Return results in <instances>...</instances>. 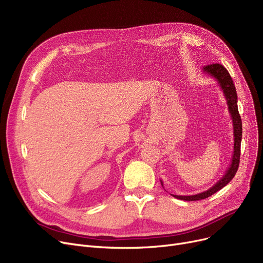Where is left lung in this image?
I'll return each mask as SVG.
<instances>
[{
    "mask_svg": "<svg viewBox=\"0 0 263 263\" xmlns=\"http://www.w3.org/2000/svg\"><path fill=\"white\" fill-rule=\"evenodd\" d=\"M202 70L208 73L209 76L213 77L220 86V88L224 91V96L227 100L228 104V109L229 113L231 115L232 119V124H233V156H232V161L229 168L227 170L226 174L223 176V178H220V180H218L211 189L208 191H204L202 193H199V194L196 195H191V196H178V195H173L174 197L181 199V200H189V201H194V200H201L204 198H208L209 196L213 195L214 193L219 191L220 189H223L225 185H227L231 180L232 178L236 175L238 167H239V163H240V157H241V140H242V120L241 116L239 114L238 110V96L236 91V87H234L233 81L227 71V69L220 64H211V65H206L203 67ZM162 183V181H161ZM163 185V183H162Z\"/></svg>",
    "mask_w": 263,
    "mask_h": 263,
    "instance_id": "left-lung-1",
    "label": "left lung"
}]
</instances>
